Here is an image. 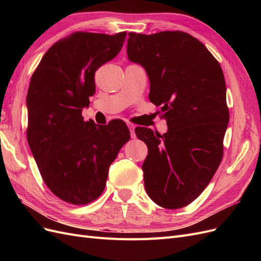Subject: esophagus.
Segmentation results:
<instances>
[{"mask_svg": "<svg viewBox=\"0 0 261 261\" xmlns=\"http://www.w3.org/2000/svg\"><path fill=\"white\" fill-rule=\"evenodd\" d=\"M128 128H129V132H130V137L132 138H136V134H135V125L132 124V123H128L127 124Z\"/></svg>", "mask_w": 261, "mask_h": 261, "instance_id": "esophagus-1", "label": "esophagus"}]
</instances>
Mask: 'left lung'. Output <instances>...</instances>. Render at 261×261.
Segmentation results:
<instances>
[{"mask_svg":"<svg viewBox=\"0 0 261 261\" xmlns=\"http://www.w3.org/2000/svg\"><path fill=\"white\" fill-rule=\"evenodd\" d=\"M129 61L149 77V100L167 120L163 135L137 127L148 147L143 164L148 196L165 209L183 208L208 186L223 156L230 114L224 75L199 40L183 31L128 33Z\"/></svg>","mask_w":261,"mask_h":261,"instance_id":"obj_1","label":"left lung"}]
</instances>
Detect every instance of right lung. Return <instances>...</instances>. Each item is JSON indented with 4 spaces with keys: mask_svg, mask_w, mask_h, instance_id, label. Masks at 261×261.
I'll return each instance as SVG.
<instances>
[{
    "mask_svg": "<svg viewBox=\"0 0 261 261\" xmlns=\"http://www.w3.org/2000/svg\"><path fill=\"white\" fill-rule=\"evenodd\" d=\"M126 33L78 31L55 42L31 76L27 140L38 169L60 199L86 204L105 191L109 167L130 138L123 121L98 126L82 111L96 92L94 73L121 51Z\"/></svg>",
    "mask_w": 261,
    "mask_h": 261,
    "instance_id": "add662e5",
    "label": "right lung"
}]
</instances>
